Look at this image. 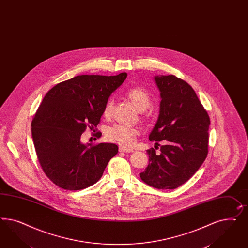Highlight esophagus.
Segmentation results:
<instances>
[{"mask_svg":"<svg viewBox=\"0 0 248 248\" xmlns=\"http://www.w3.org/2000/svg\"><path fill=\"white\" fill-rule=\"evenodd\" d=\"M119 150H120L121 152H125V153H131V152H133V149H127V148L122 147V146H121V147L119 148Z\"/></svg>","mask_w":248,"mask_h":248,"instance_id":"obj_1","label":"esophagus"}]
</instances>
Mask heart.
Masks as SVG:
<instances>
[{"label": "heart", "mask_w": 248, "mask_h": 248, "mask_svg": "<svg viewBox=\"0 0 248 248\" xmlns=\"http://www.w3.org/2000/svg\"><path fill=\"white\" fill-rule=\"evenodd\" d=\"M126 97L131 101L139 111L146 110L151 102L148 92L142 87H132L126 92ZM113 111V99H108L103 108V115L109 118ZM139 135L138 128L128 127L125 125H114L106 131V138L109 141L118 143L123 147H131L134 145L137 136Z\"/></svg>", "instance_id": "b5f03b06"}]
</instances>
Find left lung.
I'll return each mask as SVG.
<instances>
[{"label": "left lung", "instance_id": "1", "mask_svg": "<svg viewBox=\"0 0 248 248\" xmlns=\"http://www.w3.org/2000/svg\"><path fill=\"white\" fill-rule=\"evenodd\" d=\"M160 92L159 115L149 140L165 144L159 153L148 149L149 165L140 173L146 184L175 189L186 183L205 161L210 119L195 91L174 75L155 76ZM156 147V146H155Z\"/></svg>", "mask_w": 248, "mask_h": 248}]
</instances>
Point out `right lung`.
<instances>
[{
	"mask_svg": "<svg viewBox=\"0 0 248 248\" xmlns=\"http://www.w3.org/2000/svg\"><path fill=\"white\" fill-rule=\"evenodd\" d=\"M127 75H78L58 83L43 98L31 135L45 175L61 188L80 190L95 184L118 153L116 144L85 145L80 137L87 127H97L107 100Z\"/></svg>",
	"mask_w": 248,
	"mask_h": 248,
	"instance_id": "right-lung-1",
	"label": "right lung"
}]
</instances>
